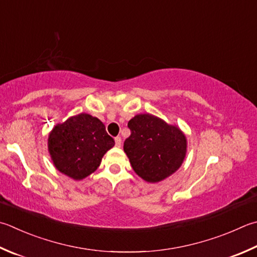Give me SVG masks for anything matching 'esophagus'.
I'll list each match as a JSON object with an SVG mask.
<instances>
[{"instance_id":"esophagus-1","label":"esophagus","mask_w":257,"mask_h":257,"mask_svg":"<svg viewBox=\"0 0 257 257\" xmlns=\"http://www.w3.org/2000/svg\"><path fill=\"white\" fill-rule=\"evenodd\" d=\"M115 145H116V147H117V148H119L120 145H122V140H120L119 137L115 138Z\"/></svg>"}]
</instances>
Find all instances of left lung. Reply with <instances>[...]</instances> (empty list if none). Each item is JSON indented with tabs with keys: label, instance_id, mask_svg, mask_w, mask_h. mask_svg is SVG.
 I'll list each match as a JSON object with an SVG mask.
<instances>
[{
	"label": "left lung",
	"instance_id": "obj_1",
	"mask_svg": "<svg viewBox=\"0 0 257 257\" xmlns=\"http://www.w3.org/2000/svg\"><path fill=\"white\" fill-rule=\"evenodd\" d=\"M127 126L131 135L124 142V152L140 178L157 183L179 170L188 147L180 127L149 113L135 115Z\"/></svg>",
	"mask_w": 257,
	"mask_h": 257
}]
</instances>
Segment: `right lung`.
<instances>
[{
	"instance_id": "obj_1",
	"label": "right lung",
	"mask_w": 257,
	"mask_h": 257,
	"mask_svg": "<svg viewBox=\"0 0 257 257\" xmlns=\"http://www.w3.org/2000/svg\"><path fill=\"white\" fill-rule=\"evenodd\" d=\"M114 144L103 122L86 113L56 124L48 137L53 166L74 180H83L97 170L104 154Z\"/></svg>"
}]
</instances>
